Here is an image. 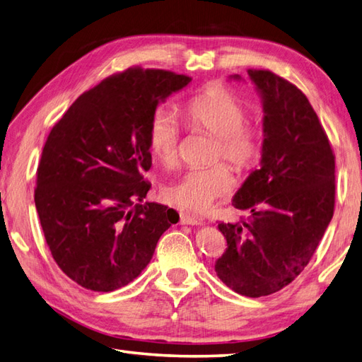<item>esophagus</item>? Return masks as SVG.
I'll use <instances>...</instances> for the list:
<instances>
[{"label":"esophagus","instance_id":"34e87169","mask_svg":"<svg viewBox=\"0 0 362 362\" xmlns=\"http://www.w3.org/2000/svg\"><path fill=\"white\" fill-rule=\"evenodd\" d=\"M180 224H187V226H199L202 224V219H199L196 216H193V214L189 213H180Z\"/></svg>","mask_w":362,"mask_h":362}]
</instances>
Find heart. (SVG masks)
Instances as JSON below:
<instances>
[{
    "label": "heart",
    "instance_id": "heart-1",
    "mask_svg": "<svg viewBox=\"0 0 362 362\" xmlns=\"http://www.w3.org/2000/svg\"><path fill=\"white\" fill-rule=\"evenodd\" d=\"M187 124L216 136L214 158L224 157L244 171L258 163L263 136L257 124L244 121L245 107L235 95L221 86H210L193 96L183 107ZM180 129L166 110L153 115L148 129V146L161 165L173 166L177 160ZM235 179L224 163L193 168L165 188V197L173 205L189 213H205L219 197L233 189Z\"/></svg>",
    "mask_w": 362,
    "mask_h": 362
}]
</instances>
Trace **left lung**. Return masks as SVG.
Returning a JSON list of instances; mask_svg holds the SVG:
<instances>
[{"mask_svg": "<svg viewBox=\"0 0 362 362\" xmlns=\"http://www.w3.org/2000/svg\"><path fill=\"white\" fill-rule=\"evenodd\" d=\"M247 73L264 113L261 166L232 201L250 218L218 226L227 249L214 271L238 294L263 297L288 286L316 252L334 211V156L302 91L272 71Z\"/></svg>", "mask_w": 362, "mask_h": 362, "instance_id": "obj_1", "label": "left lung"}]
</instances>
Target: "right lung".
I'll return each instance as SVG.
<instances>
[{
  "label": "right lung",
  "instance_id": "right-lung-1",
  "mask_svg": "<svg viewBox=\"0 0 362 362\" xmlns=\"http://www.w3.org/2000/svg\"><path fill=\"white\" fill-rule=\"evenodd\" d=\"M191 78L165 70L110 76L81 95L48 135L35 209L54 261L82 288L110 292L149 264L173 209L143 202L152 157L149 122Z\"/></svg>",
  "mask_w": 362,
  "mask_h": 362
}]
</instances>
